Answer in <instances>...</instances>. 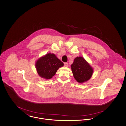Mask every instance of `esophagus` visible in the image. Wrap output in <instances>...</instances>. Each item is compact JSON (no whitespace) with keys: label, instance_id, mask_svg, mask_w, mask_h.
Segmentation results:
<instances>
[{"label":"esophagus","instance_id":"1","mask_svg":"<svg viewBox=\"0 0 126 126\" xmlns=\"http://www.w3.org/2000/svg\"><path fill=\"white\" fill-rule=\"evenodd\" d=\"M64 66L66 67H68V64L67 63H64Z\"/></svg>","mask_w":126,"mask_h":126}]
</instances>
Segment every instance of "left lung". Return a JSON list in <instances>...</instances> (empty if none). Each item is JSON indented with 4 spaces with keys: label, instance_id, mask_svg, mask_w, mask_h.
<instances>
[{
    "label": "left lung",
    "instance_id": "1",
    "mask_svg": "<svg viewBox=\"0 0 126 126\" xmlns=\"http://www.w3.org/2000/svg\"><path fill=\"white\" fill-rule=\"evenodd\" d=\"M72 73L75 80L82 84L91 78L94 69L82 57H77L71 65Z\"/></svg>",
    "mask_w": 126,
    "mask_h": 126
}]
</instances>
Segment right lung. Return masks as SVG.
Instances as JSON below:
<instances>
[{
  "mask_svg": "<svg viewBox=\"0 0 126 126\" xmlns=\"http://www.w3.org/2000/svg\"><path fill=\"white\" fill-rule=\"evenodd\" d=\"M64 66L63 63L53 54L48 53L36 60L35 67L39 76L49 79L56 74L58 69Z\"/></svg>",
  "mask_w": 126,
  "mask_h": 126,
  "instance_id": "right-lung-1",
  "label": "right lung"
}]
</instances>
